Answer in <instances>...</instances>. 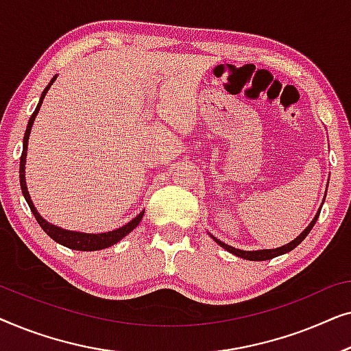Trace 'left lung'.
Here are the masks:
<instances>
[{"label":"left lung","mask_w":351,"mask_h":351,"mask_svg":"<svg viewBox=\"0 0 351 351\" xmlns=\"http://www.w3.org/2000/svg\"><path fill=\"white\" fill-rule=\"evenodd\" d=\"M324 198H326V196H324ZM323 203H324V199H323ZM323 203H321L318 213H316V215L313 217V220H311V222H310L308 227H306V228L304 230V232H302V233L299 234V237H297L295 239H292L291 243L285 244V246L276 247V249H258V251H243V249H237V247H233V246H228V244H225L223 241H220V239L213 237V234H210V233H209V234H210V238H213L214 241L217 243L220 247H223L225 251H228L230 254H233V256L244 258V261H254V262L270 261V258H273V257H278V256H282V254H286V252H291L292 249L297 247L302 241H304L306 234L310 233V230L313 228V225L316 223V220H318L319 213H321V208H323Z\"/></svg>","instance_id":"1"}]
</instances>
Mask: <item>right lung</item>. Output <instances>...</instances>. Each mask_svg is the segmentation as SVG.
Instances as JSON below:
<instances>
[{"mask_svg": "<svg viewBox=\"0 0 351 351\" xmlns=\"http://www.w3.org/2000/svg\"><path fill=\"white\" fill-rule=\"evenodd\" d=\"M57 78V75L54 76L49 81V84L46 86L45 90H43L41 97H40V102H38L35 112L28 119V124H27V131H25V136H23V150H22V156H21V169H19V177H21V189H22V195L23 198H25L27 204L30 206V210L35 215L36 222L40 223V227L45 230V232L49 234V237L54 239L56 243L62 244V246L69 247V249H75V251H100V249H105V247H110L113 246V244H117L118 241H121V239L126 237L128 233H131L134 228L137 227L138 223H141V220L143 217V213L145 210H142L141 214L136 215L132 220H129L126 225H123V227H119L117 230H112V232H105V233H83V232H75V230H65V228H60L57 227V225H52L51 222H47L46 219H43V215L38 213L35 204H33V201L30 198V193H28V189H27V180H25V162H27V148H28V138H30V132H32V128H33V123H35V118L38 112H40V107L43 104V99H45V95L47 94V90L52 86Z\"/></svg>", "mask_w": 351, "mask_h": 351, "instance_id": "add662e5", "label": "right lung"}]
</instances>
